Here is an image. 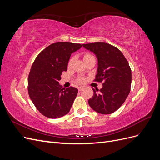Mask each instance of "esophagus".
Listing matches in <instances>:
<instances>
[{
	"instance_id": "1",
	"label": "esophagus",
	"mask_w": 160,
	"mask_h": 160,
	"mask_svg": "<svg viewBox=\"0 0 160 160\" xmlns=\"http://www.w3.org/2000/svg\"><path fill=\"white\" fill-rule=\"evenodd\" d=\"M83 87H79V91H82V90H83Z\"/></svg>"
}]
</instances>
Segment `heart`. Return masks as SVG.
Instances as JSON below:
<instances>
[{
  "label": "heart",
  "mask_w": 160,
  "mask_h": 160,
  "mask_svg": "<svg viewBox=\"0 0 160 160\" xmlns=\"http://www.w3.org/2000/svg\"><path fill=\"white\" fill-rule=\"evenodd\" d=\"M91 56H92L91 55H90V54H85V55H84V59H85V58H87V57H91ZM74 57H72L71 59L69 60V63H68V65L69 66H71L72 64V62H73V61H74ZM83 78H79L78 79V82H80V83H81V82H83Z\"/></svg>",
  "instance_id": "heart-1"
}]
</instances>
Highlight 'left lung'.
Here are the masks:
<instances>
[{
    "label": "left lung",
    "mask_w": 160,
    "mask_h": 160,
    "mask_svg": "<svg viewBox=\"0 0 160 160\" xmlns=\"http://www.w3.org/2000/svg\"><path fill=\"white\" fill-rule=\"evenodd\" d=\"M83 47L96 55L98 67L94 81L103 82L99 91L93 89L89 105L98 113H112L123 105L130 92L132 70L128 62L122 51L108 43H88Z\"/></svg>",
    "instance_id": "obj_1"
}]
</instances>
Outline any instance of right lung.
<instances>
[{
	"instance_id": "1",
	"label": "right lung",
	"mask_w": 160,
	"mask_h": 160,
	"mask_svg": "<svg viewBox=\"0 0 160 160\" xmlns=\"http://www.w3.org/2000/svg\"><path fill=\"white\" fill-rule=\"evenodd\" d=\"M82 47L79 43L55 42L38 55L28 77V92L37 110L44 116L55 119L69 112L78 93L70 87L62 88L59 83L67 69L71 53Z\"/></svg>"
}]
</instances>
